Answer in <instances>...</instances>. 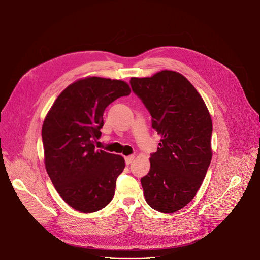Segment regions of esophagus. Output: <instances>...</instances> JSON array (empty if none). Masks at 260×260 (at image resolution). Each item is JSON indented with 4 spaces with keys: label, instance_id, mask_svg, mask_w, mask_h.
<instances>
[{
    "label": "esophagus",
    "instance_id": "34e87169",
    "mask_svg": "<svg viewBox=\"0 0 260 260\" xmlns=\"http://www.w3.org/2000/svg\"><path fill=\"white\" fill-rule=\"evenodd\" d=\"M134 158H135V156H134V155H129V156H126V157H125V164H126V165H129V164H132V161L134 160Z\"/></svg>",
    "mask_w": 260,
    "mask_h": 260
}]
</instances>
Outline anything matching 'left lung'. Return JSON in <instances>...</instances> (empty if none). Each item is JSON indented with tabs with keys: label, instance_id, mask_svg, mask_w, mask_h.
<instances>
[{
	"label": "left lung",
	"instance_id": "left-lung-1",
	"mask_svg": "<svg viewBox=\"0 0 260 260\" xmlns=\"http://www.w3.org/2000/svg\"><path fill=\"white\" fill-rule=\"evenodd\" d=\"M161 136L150 171L141 179L147 204L174 213L194 198L212 159V119L194 86L180 73L165 70L129 81Z\"/></svg>",
	"mask_w": 260,
	"mask_h": 260
}]
</instances>
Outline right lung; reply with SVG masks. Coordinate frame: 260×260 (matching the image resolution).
Segmentation results:
<instances>
[{
	"label": "right lung",
	"mask_w": 260,
	"mask_h": 260,
	"mask_svg": "<svg viewBox=\"0 0 260 260\" xmlns=\"http://www.w3.org/2000/svg\"><path fill=\"white\" fill-rule=\"evenodd\" d=\"M131 93L127 83L100 77L80 79L55 100L42 126L45 168L62 200L82 213L112 201L122 156L96 150L105 109Z\"/></svg>",
	"instance_id": "obj_1"
}]
</instances>
